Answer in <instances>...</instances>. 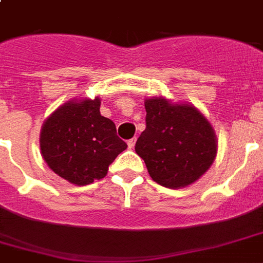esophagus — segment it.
<instances>
[{
  "label": "esophagus",
  "mask_w": 263,
  "mask_h": 263,
  "mask_svg": "<svg viewBox=\"0 0 263 263\" xmlns=\"http://www.w3.org/2000/svg\"><path fill=\"white\" fill-rule=\"evenodd\" d=\"M135 143H136V138H132V139L128 140V147L134 148L135 147Z\"/></svg>",
  "instance_id": "esophagus-1"
}]
</instances>
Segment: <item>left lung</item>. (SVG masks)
I'll return each instance as SVG.
<instances>
[{
	"mask_svg": "<svg viewBox=\"0 0 263 263\" xmlns=\"http://www.w3.org/2000/svg\"><path fill=\"white\" fill-rule=\"evenodd\" d=\"M146 129L136 140V154L148 175L166 188L190 185L203 175L217 154L212 125L191 105L165 98L146 99Z\"/></svg>",
	"mask_w": 263,
	"mask_h": 263,
	"instance_id": "left-lung-1",
	"label": "left lung"
}]
</instances>
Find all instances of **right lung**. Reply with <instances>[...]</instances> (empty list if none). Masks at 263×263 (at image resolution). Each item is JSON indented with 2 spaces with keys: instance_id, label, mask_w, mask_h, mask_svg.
<instances>
[{
  "instance_id": "1",
  "label": "right lung",
  "mask_w": 263,
  "mask_h": 263,
  "mask_svg": "<svg viewBox=\"0 0 263 263\" xmlns=\"http://www.w3.org/2000/svg\"><path fill=\"white\" fill-rule=\"evenodd\" d=\"M101 101H69L45 121L41 153L54 173L78 185L103 179L127 143L110 119L101 116Z\"/></svg>"
}]
</instances>
